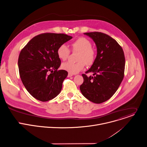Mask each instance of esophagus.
<instances>
[{
  "label": "esophagus",
  "instance_id": "1",
  "mask_svg": "<svg viewBox=\"0 0 147 147\" xmlns=\"http://www.w3.org/2000/svg\"><path fill=\"white\" fill-rule=\"evenodd\" d=\"M73 75H74L73 74H71L69 73V74H68V77H71V76H72Z\"/></svg>",
  "mask_w": 147,
  "mask_h": 147
}]
</instances>
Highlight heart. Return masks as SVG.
I'll return each instance as SVG.
<instances>
[{"instance_id": "heart-1", "label": "heart", "mask_w": 147, "mask_h": 147, "mask_svg": "<svg viewBox=\"0 0 147 147\" xmlns=\"http://www.w3.org/2000/svg\"><path fill=\"white\" fill-rule=\"evenodd\" d=\"M72 52L78 53L76 63L65 62L61 65L62 69L71 74H76L82 71L85 64L89 66L93 64L95 59V51L92 48V44L88 39L80 37L71 44ZM57 54L59 59L65 61L69 55L70 51L65 44L61 45L57 49Z\"/></svg>"}]
</instances>
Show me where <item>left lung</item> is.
<instances>
[{
	"label": "left lung",
	"mask_w": 147,
	"mask_h": 147,
	"mask_svg": "<svg viewBox=\"0 0 147 147\" xmlns=\"http://www.w3.org/2000/svg\"><path fill=\"white\" fill-rule=\"evenodd\" d=\"M97 48V55L90 68L82 74L84 83L80 86L82 94L94 103L109 100L116 93L124 78L125 58L121 47L109 36L100 32H85Z\"/></svg>",
	"instance_id": "8db88e82"
}]
</instances>
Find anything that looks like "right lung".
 <instances>
[{
  "label": "right lung",
  "mask_w": 147,
  "mask_h": 147,
  "mask_svg": "<svg viewBox=\"0 0 147 147\" xmlns=\"http://www.w3.org/2000/svg\"><path fill=\"white\" fill-rule=\"evenodd\" d=\"M72 38L64 34L44 33L32 38L22 49L18 59L20 76L27 90L35 99L49 101L61 92L68 72L58 70L61 59L57 50Z\"/></svg>",
  "instance_id": "obj_1"
}]
</instances>
